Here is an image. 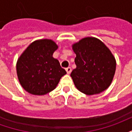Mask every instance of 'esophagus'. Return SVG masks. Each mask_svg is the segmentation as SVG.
Instances as JSON below:
<instances>
[{"label": "esophagus", "instance_id": "1", "mask_svg": "<svg viewBox=\"0 0 132 132\" xmlns=\"http://www.w3.org/2000/svg\"><path fill=\"white\" fill-rule=\"evenodd\" d=\"M66 73H68V74H70L71 73V67H68V68H66Z\"/></svg>", "mask_w": 132, "mask_h": 132}]
</instances>
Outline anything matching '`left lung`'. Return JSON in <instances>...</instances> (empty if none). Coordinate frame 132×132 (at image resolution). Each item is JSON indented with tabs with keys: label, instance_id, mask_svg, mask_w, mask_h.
Wrapping results in <instances>:
<instances>
[{
	"label": "left lung",
	"instance_id": "obj_1",
	"mask_svg": "<svg viewBox=\"0 0 132 132\" xmlns=\"http://www.w3.org/2000/svg\"><path fill=\"white\" fill-rule=\"evenodd\" d=\"M72 47L76 55V68L71 76L78 90L88 95L105 90L116 70V60L110 50L95 37L83 38Z\"/></svg>",
	"mask_w": 132,
	"mask_h": 132
}]
</instances>
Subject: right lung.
Returning <instances> with one entry per match:
<instances>
[{
  "mask_svg": "<svg viewBox=\"0 0 132 132\" xmlns=\"http://www.w3.org/2000/svg\"><path fill=\"white\" fill-rule=\"evenodd\" d=\"M58 46L52 39H39L30 44L17 61L19 82L29 93L42 95L52 91L66 71L53 57Z\"/></svg>",
  "mask_w": 132,
  "mask_h": 132,
  "instance_id": "add662e5",
  "label": "right lung"
}]
</instances>
